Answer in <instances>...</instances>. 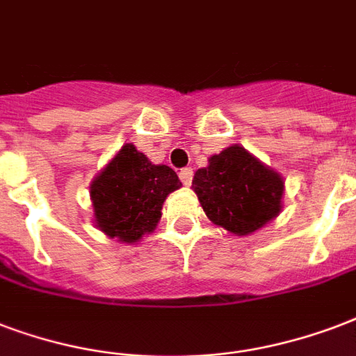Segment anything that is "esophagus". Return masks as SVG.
Instances as JSON below:
<instances>
[{"instance_id": "obj_1", "label": "esophagus", "mask_w": 356, "mask_h": 356, "mask_svg": "<svg viewBox=\"0 0 356 356\" xmlns=\"http://www.w3.org/2000/svg\"><path fill=\"white\" fill-rule=\"evenodd\" d=\"M192 175H194L192 168H183V170L179 172V179H181V183H183V184L192 183Z\"/></svg>"}]
</instances>
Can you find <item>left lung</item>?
Here are the masks:
<instances>
[{
	"mask_svg": "<svg viewBox=\"0 0 356 356\" xmlns=\"http://www.w3.org/2000/svg\"><path fill=\"white\" fill-rule=\"evenodd\" d=\"M192 188L209 220L235 235H250L282 211V175L241 145L213 154L194 173Z\"/></svg>",
	"mask_w": 356,
	"mask_h": 356,
	"instance_id": "1",
	"label": "left lung"
}]
</instances>
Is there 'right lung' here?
Listing matches in <instances>:
<instances>
[{"label": "right lung", "instance_id": "1", "mask_svg": "<svg viewBox=\"0 0 356 356\" xmlns=\"http://www.w3.org/2000/svg\"><path fill=\"white\" fill-rule=\"evenodd\" d=\"M181 188L177 173L124 143L89 186L95 224L110 238L138 243L156 227L162 203Z\"/></svg>", "mask_w": 356, "mask_h": 356}]
</instances>
